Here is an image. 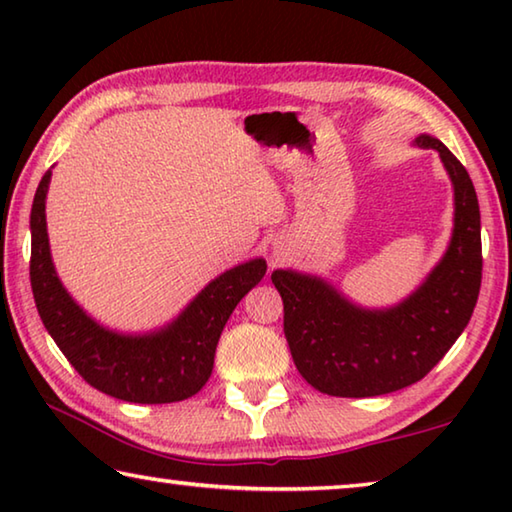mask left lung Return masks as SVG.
<instances>
[{
	"instance_id": "1",
	"label": "left lung",
	"mask_w": 512,
	"mask_h": 512,
	"mask_svg": "<svg viewBox=\"0 0 512 512\" xmlns=\"http://www.w3.org/2000/svg\"><path fill=\"white\" fill-rule=\"evenodd\" d=\"M454 185V232L447 253L418 289L391 309H363L316 275L273 271L284 302L293 363L320 393L375 397L420 381L472 318L481 289V214L470 173L431 135Z\"/></svg>"
}]
</instances>
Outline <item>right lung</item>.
Here are the masks:
<instances>
[{"instance_id":"1","label":"right lung","mask_w":512,"mask_h":512,"mask_svg":"<svg viewBox=\"0 0 512 512\" xmlns=\"http://www.w3.org/2000/svg\"><path fill=\"white\" fill-rule=\"evenodd\" d=\"M51 169L31 207V289L51 339L97 391L135 404H169L196 395L210 379L216 343L239 300L262 280L264 259H250L212 280L173 323L151 334H117L76 305L49 253L45 201Z\"/></svg>"}]
</instances>
